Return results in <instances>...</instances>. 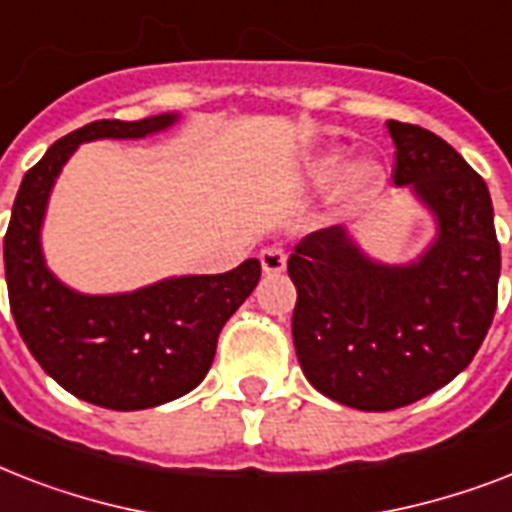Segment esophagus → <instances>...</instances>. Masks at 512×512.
I'll return each instance as SVG.
<instances>
[{"label":"esophagus","mask_w":512,"mask_h":512,"mask_svg":"<svg viewBox=\"0 0 512 512\" xmlns=\"http://www.w3.org/2000/svg\"><path fill=\"white\" fill-rule=\"evenodd\" d=\"M260 265H263V271L268 273V276H276V273H281L287 268V252L279 247H265L263 252H260Z\"/></svg>","instance_id":"1"}]
</instances>
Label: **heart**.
Listing matches in <instances>:
<instances>
[{"mask_svg":"<svg viewBox=\"0 0 512 512\" xmlns=\"http://www.w3.org/2000/svg\"><path fill=\"white\" fill-rule=\"evenodd\" d=\"M332 180L335 185H332L329 201L335 212H348L380 191L385 183V167L374 156H361L348 162L345 148L327 146L313 151L297 170V183L305 188H324Z\"/></svg>","mask_w":512,"mask_h":512,"instance_id":"b5f03b06","label":"heart"}]
</instances>
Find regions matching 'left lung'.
<instances>
[{
  "label": "left lung",
  "instance_id": "obj_1",
  "mask_svg": "<svg viewBox=\"0 0 512 512\" xmlns=\"http://www.w3.org/2000/svg\"><path fill=\"white\" fill-rule=\"evenodd\" d=\"M393 185L428 209L436 236L406 263L366 255L345 225L305 236L289 257L292 340L313 388L361 412H390L452 382L497 311L500 244L492 196L446 140L388 122Z\"/></svg>",
  "mask_w": 512,
  "mask_h": 512
}]
</instances>
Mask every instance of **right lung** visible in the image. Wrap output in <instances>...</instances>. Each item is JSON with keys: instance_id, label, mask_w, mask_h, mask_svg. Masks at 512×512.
I'll list each match as a JSON object with an SVG mask.
<instances>
[{"instance_id": "obj_1", "label": "right lung", "mask_w": 512, "mask_h": 512, "mask_svg": "<svg viewBox=\"0 0 512 512\" xmlns=\"http://www.w3.org/2000/svg\"><path fill=\"white\" fill-rule=\"evenodd\" d=\"M180 114L100 119L47 148L26 172L4 236V276L18 332L60 388L103 409L138 412L191 393L207 377L217 335L260 281L255 257L215 276H170L116 295H84L50 271L42 225L55 180L82 143L140 140Z\"/></svg>"}]
</instances>
